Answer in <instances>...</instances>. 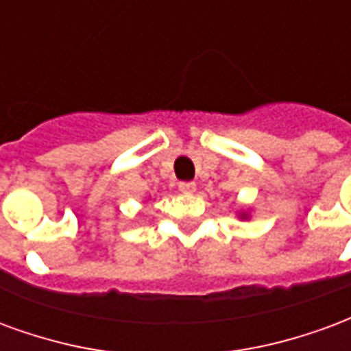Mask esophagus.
I'll list each match as a JSON object with an SVG mask.
<instances>
[{
	"label": "esophagus",
	"instance_id": "34e87169",
	"mask_svg": "<svg viewBox=\"0 0 351 351\" xmlns=\"http://www.w3.org/2000/svg\"><path fill=\"white\" fill-rule=\"evenodd\" d=\"M179 191L185 194H193L196 191V183L194 181H181L179 183Z\"/></svg>",
	"mask_w": 351,
	"mask_h": 351
}]
</instances>
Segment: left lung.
<instances>
[{
  "label": "left lung",
  "mask_w": 351,
  "mask_h": 351,
  "mask_svg": "<svg viewBox=\"0 0 351 351\" xmlns=\"http://www.w3.org/2000/svg\"><path fill=\"white\" fill-rule=\"evenodd\" d=\"M241 219H247V213H241Z\"/></svg>",
  "instance_id": "left-lung-1"
}]
</instances>
